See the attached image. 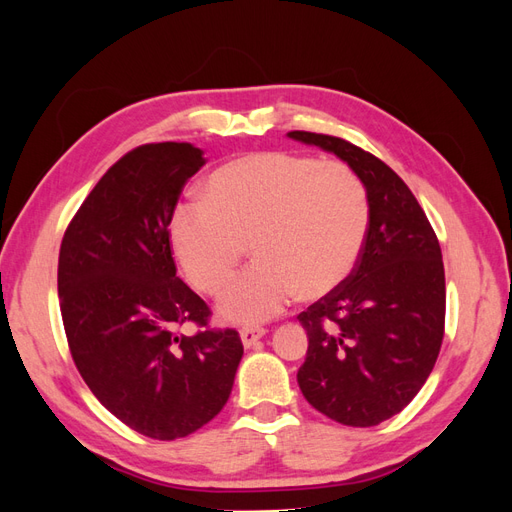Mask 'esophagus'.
I'll use <instances>...</instances> for the list:
<instances>
[{
  "label": "esophagus",
  "mask_w": 512,
  "mask_h": 512,
  "mask_svg": "<svg viewBox=\"0 0 512 512\" xmlns=\"http://www.w3.org/2000/svg\"><path fill=\"white\" fill-rule=\"evenodd\" d=\"M267 335V329H262V327H243L241 329V342H243V346L245 348H252L258 339H262Z\"/></svg>",
  "instance_id": "34e87169"
}]
</instances>
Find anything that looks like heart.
I'll return each mask as SVG.
<instances>
[{"label":"heart","mask_w":512,"mask_h":512,"mask_svg":"<svg viewBox=\"0 0 512 512\" xmlns=\"http://www.w3.org/2000/svg\"><path fill=\"white\" fill-rule=\"evenodd\" d=\"M367 228V190L348 164L258 151L215 168L203 198L177 203L168 237L183 273L207 294L224 288L250 239L254 262L222 294L220 314L258 324L299 292L320 299L342 286Z\"/></svg>","instance_id":"obj_1"}]
</instances>
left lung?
Instances as JSON below:
<instances>
[{
	"label": "left lung",
	"mask_w": 512,
	"mask_h": 512,
	"mask_svg": "<svg viewBox=\"0 0 512 512\" xmlns=\"http://www.w3.org/2000/svg\"><path fill=\"white\" fill-rule=\"evenodd\" d=\"M344 160L363 181L369 228L348 280L299 322L307 356L297 380L324 416L374 427L404 410L429 378L444 337L446 286L436 232L393 168L344 138L288 132Z\"/></svg>",
	"instance_id": "8db88e82"
}]
</instances>
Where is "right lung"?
<instances>
[{
	"mask_svg": "<svg viewBox=\"0 0 512 512\" xmlns=\"http://www.w3.org/2000/svg\"><path fill=\"white\" fill-rule=\"evenodd\" d=\"M205 164L190 143H151L106 170L59 250L57 292L72 359L100 404L153 440L185 438L230 397L243 356L235 329L177 277L168 222ZM185 321L201 329L177 334Z\"/></svg>",
	"mask_w": 512,
	"mask_h": 512,
	"instance_id": "add662e5",
	"label": "right lung"
}]
</instances>
